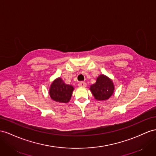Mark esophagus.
I'll return each instance as SVG.
<instances>
[{"label":"esophagus","instance_id":"obj_1","mask_svg":"<svg viewBox=\"0 0 156 156\" xmlns=\"http://www.w3.org/2000/svg\"><path fill=\"white\" fill-rule=\"evenodd\" d=\"M78 86L79 87H86V83L84 82H80L78 83Z\"/></svg>","mask_w":156,"mask_h":156}]
</instances>
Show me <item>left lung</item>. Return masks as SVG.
<instances>
[{"label":"left lung","mask_w":156,"mask_h":156,"mask_svg":"<svg viewBox=\"0 0 156 156\" xmlns=\"http://www.w3.org/2000/svg\"><path fill=\"white\" fill-rule=\"evenodd\" d=\"M90 90L98 100H107L113 94L114 85L111 80L102 74L98 76L95 83L90 86Z\"/></svg>","instance_id":"obj_1"}]
</instances>
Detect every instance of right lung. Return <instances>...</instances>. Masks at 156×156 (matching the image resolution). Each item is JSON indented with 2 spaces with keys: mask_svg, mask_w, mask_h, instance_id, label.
<instances>
[{
  "mask_svg": "<svg viewBox=\"0 0 156 156\" xmlns=\"http://www.w3.org/2000/svg\"><path fill=\"white\" fill-rule=\"evenodd\" d=\"M73 90V86L66 84L61 78H58L52 83L49 95L54 101L66 103L70 101Z\"/></svg>",
  "mask_w": 156,
  "mask_h": 156,
  "instance_id": "right-lung-1",
  "label": "right lung"
}]
</instances>
